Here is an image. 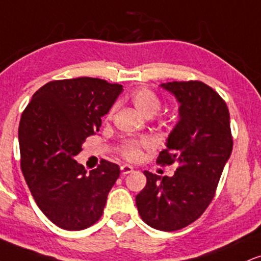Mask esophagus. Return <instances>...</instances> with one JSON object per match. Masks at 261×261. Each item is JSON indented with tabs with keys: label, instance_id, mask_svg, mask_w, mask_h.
Wrapping results in <instances>:
<instances>
[{
	"label": "esophagus",
	"instance_id": "obj_1",
	"mask_svg": "<svg viewBox=\"0 0 261 261\" xmlns=\"http://www.w3.org/2000/svg\"><path fill=\"white\" fill-rule=\"evenodd\" d=\"M120 170H121L122 174L125 175V174H130V172H133L134 171V168L131 165L124 164V165L120 166Z\"/></svg>",
	"mask_w": 261,
	"mask_h": 261
}]
</instances>
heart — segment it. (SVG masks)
<instances>
[{
	"label": "heart",
	"mask_w": 261,
	"mask_h": 261,
	"mask_svg": "<svg viewBox=\"0 0 261 261\" xmlns=\"http://www.w3.org/2000/svg\"><path fill=\"white\" fill-rule=\"evenodd\" d=\"M130 102L136 111L146 118H152L161 111L162 100L149 89H137L130 95ZM115 112V107H112L107 114V118H112ZM154 148V143L148 137L141 139H126L118 146L119 155L128 162H140L143 158L144 152H149Z\"/></svg>",
	"instance_id": "heart-1"
}]
</instances>
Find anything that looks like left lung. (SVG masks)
<instances>
[{
	"label": "left lung",
	"mask_w": 261,
	"mask_h": 261,
	"mask_svg": "<svg viewBox=\"0 0 261 261\" xmlns=\"http://www.w3.org/2000/svg\"><path fill=\"white\" fill-rule=\"evenodd\" d=\"M162 87L180 102V120L156 163H175L176 171L171 177L144 171L147 184L136 196V205L147 225L171 232L196 221L212 203L233 139L227 106L212 87L198 80Z\"/></svg>",
	"instance_id": "1"
}]
</instances>
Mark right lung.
Here are the masks:
<instances>
[{
    "label": "right lung",
    "instance_id": "add662e5",
    "mask_svg": "<svg viewBox=\"0 0 261 261\" xmlns=\"http://www.w3.org/2000/svg\"><path fill=\"white\" fill-rule=\"evenodd\" d=\"M121 91V85L97 77L53 80L34 93L21 114V171L37 206L58 227L84 230L103 214L120 168L102 159L87 172L74 158Z\"/></svg>",
    "mask_w": 261,
    "mask_h": 261
}]
</instances>
